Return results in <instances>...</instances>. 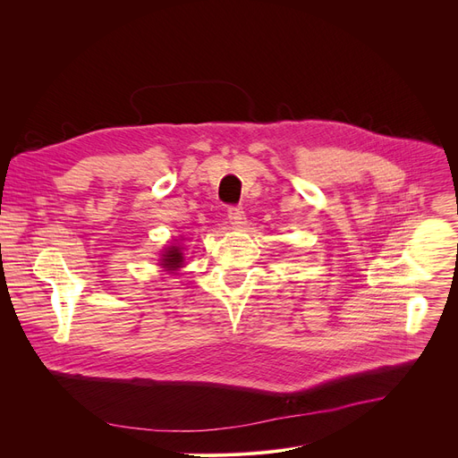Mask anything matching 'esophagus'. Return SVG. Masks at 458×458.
Wrapping results in <instances>:
<instances>
[{
	"instance_id": "34e87169",
	"label": "esophagus",
	"mask_w": 458,
	"mask_h": 458,
	"mask_svg": "<svg viewBox=\"0 0 458 458\" xmlns=\"http://www.w3.org/2000/svg\"><path fill=\"white\" fill-rule=\"evenodd\" d=\"M228 219H230V225H233L235 228L243 226V225H245V219H247L243 208H242V206H232V208H228Z\"/></svg>"
}]
</instances>
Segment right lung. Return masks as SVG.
Masks as SVG:
<instances>
[{
	"instance_id": "obj_1",
	"label": "right lung",
	"mask_w": 458,
	"mask_h": 458,
	"mask_svg": "<svg viewBox=\"0 0 458 458\" xmlns=\"http://www.w3.org/2000/svg\"><path fill=\"white\" fill-rule=\"evenodd\" d=\"M182 261H183V256L180 252V247H171V249L165 250V254L161 258V266L166 271H174L182 266Z\"/></svg>"
}]
</instances>
